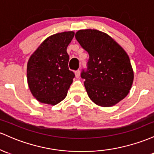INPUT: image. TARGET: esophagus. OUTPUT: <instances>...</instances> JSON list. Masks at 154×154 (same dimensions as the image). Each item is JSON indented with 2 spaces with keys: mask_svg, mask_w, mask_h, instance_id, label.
Segmentation results:
<instances>
[{
  "mask_svg": "<svg viewBox=\"0 0 154 154\" xmlns=\"http://www.w3.org/2000/svg\"><path fill=\"white\" fill-rule=\"evenodd\" d=\"M75 77H76L77 79H79V78L80 77V75H81L80 70H77V71H75Z\"/></svg>",
  "mask_w": 154,
  "mask_h": 154,
  "instance_id": "1",
  "label": "esophagus"
}]
</instances>
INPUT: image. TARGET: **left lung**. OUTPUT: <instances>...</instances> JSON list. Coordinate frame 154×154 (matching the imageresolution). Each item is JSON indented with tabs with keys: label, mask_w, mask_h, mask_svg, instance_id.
Returning a JSON list of instances; mask_svg holds the SVG:
<instances>
[{
	"label": "left lung",
	"mask_w": 154,
	"mask_h": 154,
	"mask_svg": "<svg viewBox=\"0 0 154 154\" xmlns=\"http://www.w3.org/2000/svg\"><path fill=\"white\" fill-rule=\"evenodd\" d=\"M75 39L88 52V70L83 71L90 100L100 107H111L127 97L134 71L128 54L113 38L98 30H80Z\"/></svg>",
	"instance_id": "1"
}]
</instances>
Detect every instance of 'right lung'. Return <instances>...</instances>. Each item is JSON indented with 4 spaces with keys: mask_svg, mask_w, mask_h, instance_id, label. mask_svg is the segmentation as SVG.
Instances as JSON below:
<instances>
[{
    "mask_svg": "<svg viewBox=\"0 0 154 154\" xmlns=\"http://www.w3.org/2000/svg\"><path fill=\"white\" fill-rule=\"evenodd\" d=\"M73 36V31L50 35L30 55L27 64V84L40 103L55 105L66 97L75 77L68 68L67 53Z\"/></svg>",
    "mask_w": 154,
    "mask_h": 154,
    "instance_id": "add662e5",
    "label": "right lung"
}]
</instances>
